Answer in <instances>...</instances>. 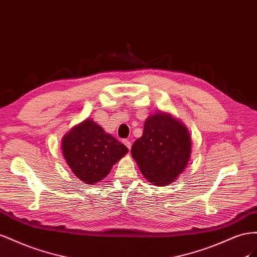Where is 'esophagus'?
Listing matches in <instances>:
<instances>
[{"label":"esophagus","instance_id":"1","mask_svg":"<svg viewBox=\"0 0 257 257\" xmlns=\"http://www.w3.org/2000/svg\"><path fill=\"white\" fill-rule=\"evenodd\" d=\"M122 143L126 145L129 150L131 149V141L130 140H122Z\"/></svg>","mask_w":257,"mask_h":257}]
</instances>
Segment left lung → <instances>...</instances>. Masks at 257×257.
<instances>
[{
	"mask_svg": "<svg viewBox=\"0 0 257 257\" xmlns=\"http://www.w3.org/2000/svg\"><path fill=\"white\" fill-rule=\"evenodd\" d=\"M192 141L187 128L173 116L157 112L146 118L141 138L131 154L142 174L152 184H170L186 168Z\"/></svg>",
	"mask_w": 257,
	"mask_h": 257,
	"instance_id": "obj_1",
	"label": "left lung"
}]
</instances>
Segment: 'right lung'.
<instances>
[{
  "label": "right lung",
  "mask_w": 257,
  "mask_h": 257,
  "mask_svg": "<svg viewBox=\"0 0 257 257\" xmlns=\"http://www.w3.org/2000/svg\"><path fill=\"white\" fill-rule=\"evenodd\" d=\"M61 148L72 172L86 184L103 180L117 161L128 153L127 146L90 118L65 134Z\"/></svg>",
  "instance_id": "add662e5"
}]
</instances>
